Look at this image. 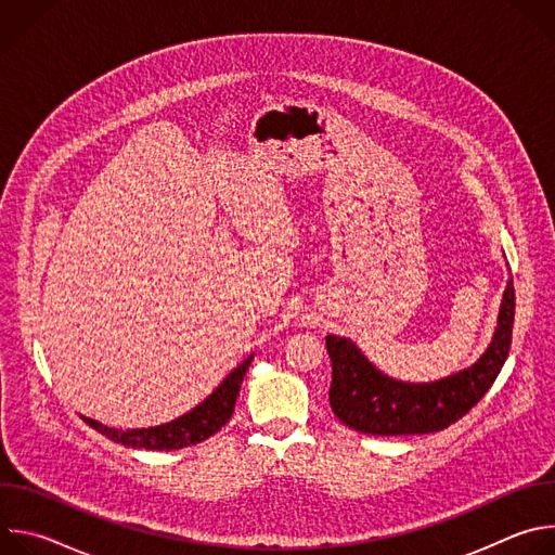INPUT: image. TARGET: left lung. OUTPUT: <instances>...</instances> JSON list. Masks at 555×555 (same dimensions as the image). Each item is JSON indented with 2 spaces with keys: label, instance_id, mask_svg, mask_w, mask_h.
<instances>
[{
  "label": "left lung",
  "instance_id": "left-lung-1",
  "mask_svg": "<svg viewBox=\"0 0 555 555\" xmlns=\"http://www.w3.org/2000/svg\"><path fill=\"white\" fill-rule=\"evenodd\" d=\"M514 309L509 281L490 349L474 366L430 384L392 379L379 373L351 340L327 336L332 411L345 426L364 435H426L448 428L479 404L501 373L512 345Z\"/></svg>",
  "mask_w": 555,
  "mask_h": 555
}]
</instances>
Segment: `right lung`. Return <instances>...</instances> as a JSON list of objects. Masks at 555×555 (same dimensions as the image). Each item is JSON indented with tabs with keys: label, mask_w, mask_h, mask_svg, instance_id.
<instances>
[{
	"label": "right lung",
	"mask_w": 555,
	"mask_h": 555,
	"mask_svg": "<svg viewBox=\"0 0 555 555\" xmlns=\"http://www.w3.org/2000/svg\"><path fill=\"white\" fill-rule=\"evenodd\" d=\"M253 362V356L246 358L240 366H236L219 386L212 390L210 398H206L197 409L182 415L176 422H169L165 426L155 428H142V430H116L109 426H103L94 420L83 417L94 430L105 435L107 439L129 446V448H144V450H180L186 446H195L210 435H215L232 415L236 395H240L244 375Z\"/></svg>",
	"instance_id": "obj_1"
}]
</instances>
